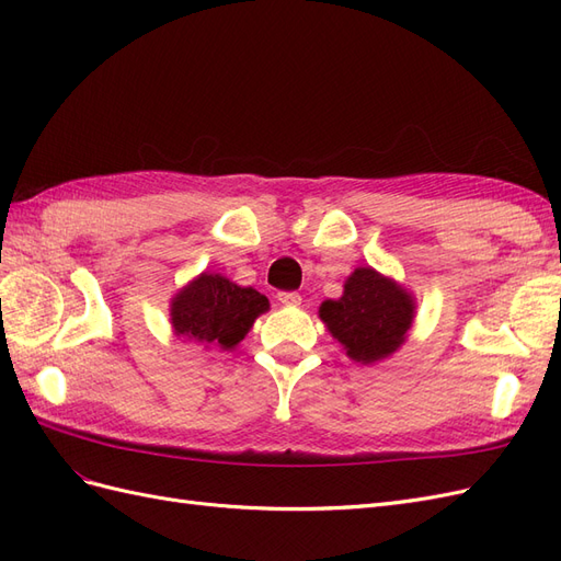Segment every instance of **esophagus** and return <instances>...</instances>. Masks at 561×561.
<instances>
[{"label": "esophagus", "mask_w": 561, "mask_h": 561, "mask_svg": "<svg viewBox=\"0 0 561 561\" xmlns=\"http://www.w3.org/2000/svg\"><path fill=\"white\" fill-rule=\"evenodd\" d=\"M276 297H278L280 304H285V307H299V304H301L299 293H278Z\"/></svg>", "instance_id": "34e87169"}]
</instances>
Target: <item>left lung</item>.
I'll return each instance as SVG.
<instances>
[{
    "label": "left lung",
    "mask_w": 561,
    "mask_h": 561,
    "mask_svg": "<svg viewBox=\"0 0 561 561\" xmlns=\"http://www.w3.org/2000/svg\"><path fill=\"white\" fill-rule=\"evenodd\" d=\"M320 318L346 355L358 363H375L393 353L412 325L414 304L402 287L375 268H355L339 299L322 301Z\"/></svg>",
    "instance_id": "obj_1"
}]
</instances>
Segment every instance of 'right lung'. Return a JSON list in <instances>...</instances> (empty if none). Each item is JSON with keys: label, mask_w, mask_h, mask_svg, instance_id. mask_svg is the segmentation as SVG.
Listing matches in <instances>:
<instances>
[{"label": "right lung", "mask_w": 561, "mask_h": 561, "mask_svg": "<svg viewBox=\"0 0 561 561\" xmlns=\"http://www.w3.org/2000/svg\"><path fill=\"white\" fill-rule=\"evenodd\" d=\"M268 309V299L219 274H203L173 299L175 334L201 344L233 348Z\"/></svg>", "instance_id": "add662e5"}]
</instances>
